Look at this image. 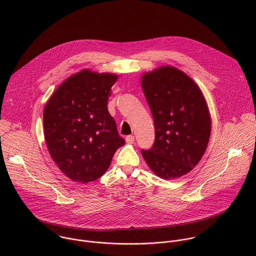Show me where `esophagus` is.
<instances>
[{"instance_id":"obj_1","label":"esophagus","mask_w":256,"mask_h":256,"mask_svg":"<svg viewBox=\"0 0 256 256\" xmlns=\"http://www.w3.org/2000/svg\"><path fill=\"white\" fill-rule=\"evenodd\" d=\"M135 142V137L133 135H129L126 137V143L127 144H133Z\"/></svg>"}]
</instances>
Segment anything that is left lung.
Returning <instances> with one entry per match:
<instances>
[{
    "mask_svg": "<svg viewBox=\"0 0 256 256\" xmlns=\"http://www.w3.org/2000/svg\"><path fill=\"white\" fill-rule=\"evenodd\" d=\"M141 84L152 114L156 138L142 154L154 174L174 180L202 158L211 135V116L196 82L172 66L143 74Z\"/></svg>",
    "mask_w": 256,
    "mask_h": 256,
    "instance_id": "obj_1",
    "label": "left lung"
}]
</instances>
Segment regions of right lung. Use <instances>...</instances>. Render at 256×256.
Masks as SVG:
<instances>
[{
    "label": "right lung",
    "instance_id": "add662e5",
    "mask_svg": "<svg viewBox=\"0 0 256 256\" xmlns=\"http://www.w3.org/2000/svg\"><path fill=\"white\" fill-rule=\"evenodd\" d=\"M115 74L84 69L64 80L43 110L44 138L59 170L73 182L102 176L125 144L108 110Z\"/></svg>",
    "mask_w": 256,
    "mask_h": 256
}]
</instances>
